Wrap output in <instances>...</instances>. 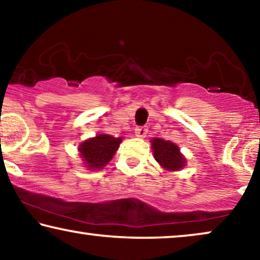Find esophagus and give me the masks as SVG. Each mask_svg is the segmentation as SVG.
Instances as JSON below:
<instances>
[{"instance_id":"34e87169","label":"esophagus","mask_w":260,"mask_h":260,"mask_svg":"<svg viewBox=\"0 0 260 260\" xmlns=\"http://www.w3.org/2000/svg\"><path fill=\"white\" fill-rule=\"evenodd\" d=\"M147 133H148V129L145 126L136 127V130H135V135H136V137L138 138H144L147 136Z\"/></svg>"}]
</instances>
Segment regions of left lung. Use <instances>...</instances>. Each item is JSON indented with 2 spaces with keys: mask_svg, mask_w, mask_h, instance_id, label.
Masks as SVG:
<instances>
[{
  "mask_svg": "<svg viewBox=\"0 0 260 260\" xmlns=\"http://www.w3.org/2000/svg\"><path fill=\"white\" fill-rule=\"evenodd\" d=\"M150 143L154 158L161 168L168 172H179L186 167L187 159L175 143L162 138H152Z\"/></svg>",
  "mask_w": 260,
  "mask_h": 260,
  "instance_id": "8db88e82",
  "label": "left lung"
}]
</instances>
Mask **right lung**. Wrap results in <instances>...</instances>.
<instances>
[{
    "label": "right lung",
    "instance_id": "1",
    "mask_svg": "<svg viewBox=\"0 0 260 260\" xmlns=\"http://www.w3.org/2000/svg\"><path fill=\"white\" fill-rule=\"evenodd\" d=\"M123 137L99 134L81 142L78 151L83 165L88 170H101L111 161L118 150Z\"/></svg>",
    "mask_w": 260,
    "mask_h": 260
}]
</instances>
